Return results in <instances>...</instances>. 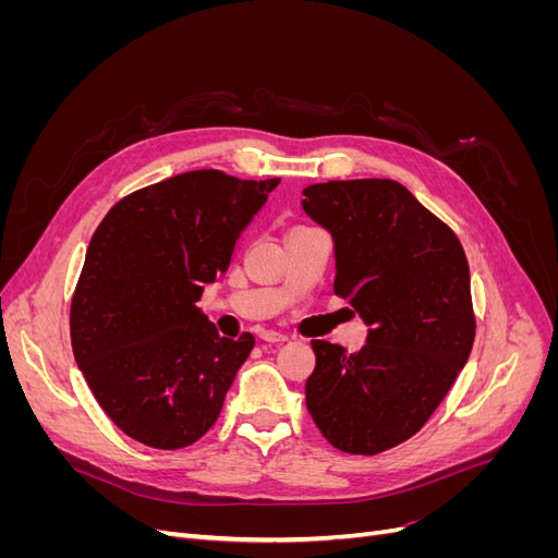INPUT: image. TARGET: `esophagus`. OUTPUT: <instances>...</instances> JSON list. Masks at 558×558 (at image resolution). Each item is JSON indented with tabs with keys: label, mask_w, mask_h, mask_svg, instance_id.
<instances>
[{
	"label": "esophagus",
	"mask_w": 558,
	"mask_h": 558,
	"mask_svg": "<svg viewBox=\"0 0 558 558\" xmlns=\"http://www.w3.org/2000/svg\"><path fill=\"white\" fill-rule=\"evenodd\" d=\"M260 337L265 342H272V344H281V342L289 340V337H286L283 332H277V330H263Z\"/></svg>",
	"instance_id": "34e87169"
}]
</instances>
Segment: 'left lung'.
Returning <instances> with one entry per match:
<instances>
[{
    "instance_id": "8db88e82",
    "label": "left lung",
    "mask_w": 558,
    "mask_h": 558,
    "mask_svg": "<svg viewBox=\"0 0 558 558\" xmlns=\"http://www.w3.org/2000/svg\"><path fill=\"white\" fill-rule=\"evenodd\" d=\"M302 207L335 240V295L369 326L361 351L312 340L305 384L316 428L375 456L433 416L475 342L470 267L456 232L393 179L314 183Z\"/></svg>"
}]
</instances>
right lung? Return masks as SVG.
Listing matches in <instances>:
<instances>
[{"label": "right lung", "mask_w": 558, "mask_h": 558, "mask_svg": "<svg viewBox=\"0 0 558 558\" xmlns=\"http://www.w3.org/2000/svg\"><path fill=\"white\" fill-rule=\"evenodd\" d=\"M279 179L195 170L118 199L97 226L70 307L74 359L99 408L154 449L197 442L256 344L197 310Z\"/></svg>", "instance_id": "right-lung-1"}]
</instances>
